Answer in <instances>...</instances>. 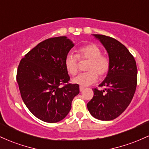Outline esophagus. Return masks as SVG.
<instances>
[{
    "label": "esophagus",
    "mask_w": 149,
    "mask_h": 149,
    "mask_svg": "<svg viewBox=\"0 0 149 149\" xmlns=\"http://www.w3.org/2000/svg\"><path fill=\"white\" fill-rule=\"evenodd\" d=\"M85 90V88L84 87H83V86H80V92H83V90Z\"/></svg>",
    "instance_id": "esophagus-1"
}]
</instances>
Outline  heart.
I'll use <instances>...</instances> for the list:
<instances>
[{"label":"heart","mask_w":149,"mask_h":149,"mask_svg":"<svg viewBox=\"0 0 149 149\" xmlns=\"http://www.w3.org/2000/svg\"><path fill=\"white\" fill-rule=\"evenodd\" d=\"M79 59H88L90 61L87 66L88 71L79 73L73 78V82L82 86H88L95 83L98 79V76H104L110 68V61L107 56L102 54V51L98 46L90 44L78 49L77 55L69 52L65 57V67L71 75H76L79 68Z\"/></svg>","instance_id":"b5f03b06"}]
</instances>
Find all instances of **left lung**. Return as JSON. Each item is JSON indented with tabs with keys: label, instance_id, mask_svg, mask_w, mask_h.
Listing matches in <instances>:
<instances>
[{
	"label": "left lung",
	"instance_id": "obj_1",
	"mask_svg": "<svg viewBox=\"0 0 149 149\" xmlns=\"http://www.w3.org/2000/svg\"><path fill=\"white\" fill-rule=\"evenodd\" d=\"M109 54L110 68L100 87L93 89L94 96L87 104L90 114L101 120L116 118L130 104L137 84V69L134 57L118 40L93 34Z\"/></svg>",
	"mask_w": 149,
	"mask_h": 149
}]
</instances>
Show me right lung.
<instances>
[{
    "label": "right lung",
    "instance_id": "add662e5",
    "mask_svg": "<svg viewBox=\"0 0 149 149\" xmlns=\"http://www.w3.org/2000/svg\"><path fill=\"white\" fill-rule=\"evenodd\" d=\"M73 46L66 36L48 38L27 53L18 66L17 81L22 100L31 113L44 122L64 119L79 94V85L69 83L64 64Z\"/></svg>",
    "mask_w": 149,
    "mask_h": 149
}]
</instances>
